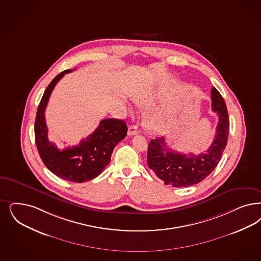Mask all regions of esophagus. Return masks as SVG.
Masks as SVG:
<instances>
[{
	"label": "esophagus",
	"mask_w": 261,
	"mask_h": 261,
	"mask_svg": "<svg viewBox=\"0 0 261 261\" xmlns=\"http://www.w3.org/2000/svg\"><path fill=\"white\" fill-rule=\"evenodd\" d=\"M138 133H139V129H138V126H129V128H128V136L136 135V134H138Z\"/></svg>",
	"instance_id": "obj_1"
}]
</instances>
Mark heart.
Segmentation results:
<instances>
[{"label":"heart","instance_id":"1","mask_svg":"<svg viewBox=\"0 0 261 261\" xmlns=\"http://www.w3.org/2000/svg\"><path fill=\"white\" fill-rule=\"evenodd\" d=\"M157 94L148 93L136 96L135 101L141 106L144 107H151L154 104V100ZM171 123V116L169 113L165 112H155L149 115L146 118V126L149 130L155 133H162Z\"/></svg>","mask_w":261,"mask_h":261}]
</instances>
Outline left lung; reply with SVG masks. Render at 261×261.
Instances as JSON below:
<instances>
[{
	"mask_svg": "<svg viewBox=\"0 0 261 261\" xmlns=\"http://www.w3.org/2000/svg\"><path fill=\"white\" fill-rule=\"evenodd\" d=\"M212 110L219 117L213 143L206 151L198 155L182 154L170 149L165 138L151 140L147 151V165L155 174L173 187L198 184L214 171L225 150L228 139L229 117L225 102L220 92L211 90Z\"/></svg>",
	"mask_w": 261,
	"mask_h": 261,
	"instance_id": "1",
	"label": "left lung"
}]
</instances>
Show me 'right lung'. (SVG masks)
Masks as SVG:
<instances>
[{
	"label": "right lung",
	"mask_w": 261,
	"mask_h": 261,
	"mask_svg": "<svg viewBox=\"0 0 261 261\" xmlns=\"http://www.w3.org/2000/svg\"><path fill=\"white\" fill-rule=\"evenodd\" d=\"M71 71L61 72L47 87L36 112L35 136L37 150L47 169L60 178L82 183L97 177L108 166L115 146L126 137L127 126L123 120L107 118L101 120L96 130L76 146L61 150L51 143L44 116L46 106L55 86L64 74Z\"/></svg>",
	"instance_id": "add662e5"
}]
</instances>
